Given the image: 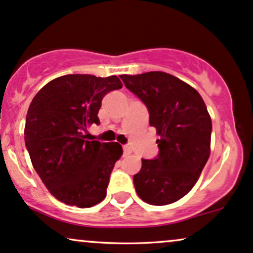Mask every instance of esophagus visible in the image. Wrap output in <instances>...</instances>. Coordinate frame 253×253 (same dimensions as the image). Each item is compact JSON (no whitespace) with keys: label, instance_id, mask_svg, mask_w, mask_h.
I'll return each instance as SVG.
<instances>
[{"label":"esophagus","instance_id":"obj_1","mask_svg":"<svg viewBox=\"0 0 253 253\" xmlns=\"http://www.w3.org/2000/svg\"><path fill=\"white\" fill-rule=\"evenodd\" d=\"M123 152H124V155L127 157V155L131 154V148H130L129 146H123Z\"/></svg>","mask_w":253,"mask_h":253}]
</instances>
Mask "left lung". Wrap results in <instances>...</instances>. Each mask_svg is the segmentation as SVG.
Listing matches in <instances>:
<instances>
[{
	"label": "left lung",
	"instance_id": "1",
	"mask_svg": "<svg viewBox=\"0 0 253 253\" xmlns=\"http://www.w3.org/2000/svg\"><path fill=\"white\" fill-rule=\"evenodd\" d=\"M121 79L146 105L149 126L160 136L159 154L142 159L134 175L136 192L153 206L177 202L194 188L211 154L212 126L206 104L197 90L171 74L149 72Z\"/></svg>",
	"mask_w": 253,
	"mask_h": 253
}]
</instances>
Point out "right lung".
Masks as SVG:
<instances>
[{
    "label": "right lung",
    "mask_w": 253,
    "mask_h": 253,
    "mask_svg": "<svg viewBox=\"0 0 253 253\" xmlns=\"http://www.w3.org/2000/svg\"><path fill=\"white\" fill-rule=\"evenodd\" d=\"M122 88L116 75L70 74L37 93L28 107L25 144L36 172L58 201L90 208L104 200L116 161L117 142L92 141L87 127L100 124L101 100Z\"/></svg>",
    "instance_id": "add662e5"
}]
</instances>
